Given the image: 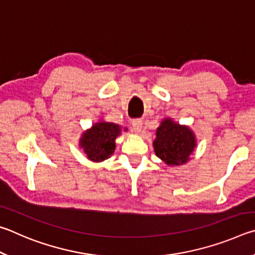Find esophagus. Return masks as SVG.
Here are the masks:
<instances>
[{
	"mask_svg": "<svg viewBox=\"0 0 255 255\" xmlns=\"http://www.w3.org/2000/svg\"><path fill=\"white\" fill-rule=\"evenodd\" d=\"M131 125H132L133 131L136 132V133H139L142 130V125H143V123H142V120L134 119V120H132Z\"/></svg>",
	"mask_w": 255,
	"mask_h": 255,
	"instance_id": "1",
	"label": "esophagus"
}]
</instances>
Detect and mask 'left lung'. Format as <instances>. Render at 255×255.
Segmentation results:
<instances>
[{"label":"left lung","instance_id":"1","mask_svg":"<svg viewBox=\"0 0 255 255\" xmlns=\"http://www.w3.org/2000/svg\"><path fill=\"white\" fill-rule=\"evenodd\" d=\"M153 141L155 154L168 166H179L189 160L196 146L195 136L188 128L166 119L157 130Z\"/></svg>","mask_w":255,"mask_h":255}]
</instances>
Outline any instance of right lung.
<instances>
[{
  "instance_id": "obj_1",
  "label": "right lung",
  "mask_w": 255,
  "mask_h": 255,
  "mask_svg": "<svg viewBox=\"0 0 255 255\" xmlns=\"http://www.w3.org/2000/svg\"><path fill=\"white\" fill-rule=\"evenodd\" d=\"M120 127L114 123L101 122L85 132L80 145L88 159L103 161L114 152L116 136L120 134Z\"/></svg>"
}]
</instances>
